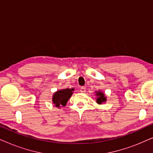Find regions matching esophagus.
Listing matches in <instances>:
<instances>
[{
  "label": "esophagus",
  "mask_w": 153,
  "mask_h": 153,
  "mask_svg": "<svg viewBox=\"0 0 153 153\" xmlns=\"http://www.w3.org/2000/svg\"><path fill=\"white\" fill-rule=\"evenodd\" d=\"M80 92L82 93H84L85 92V87H81L80 88Z\"/></svg>",
  "instance_id": "1"
}]
</instances>
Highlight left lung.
I'll use <instances>...</instances> for the list:
<instances>
[{
	"label": "left lung",
	"instance_id": "obj_1",
	"mask_svg": "<svg viewBox=\"0 0 153 153\" xmlns=\"http://www.w3.org/2000/svg\"><path fill=\"white\" fill-rule=\"evenodd\" d=\"M95 95L97 96V97H96V102H97L98 104H102L106 102V96L102 91H95Z\"/></svg>",
	"mask_w": 153,
	"mask_h": 153
}]
</instances>
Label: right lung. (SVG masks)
<instances>
[{"label": "right lung", "mask_w": 153, "mask_h": 153, "mask_svg": "<svg viewBox=\"0 0 153 153\" xmlns=\"http://www.w3.org/2000/svg\"><path fill=\"white\" fill-rule=\"evenodd\" d=\"M74 91V88L58 90L53 93V97H52V102L55 106L59 108L61 107V106H66L67 102L71 97Z\"/></svg>", "instance_id": "obj_1"}]
</instances>
